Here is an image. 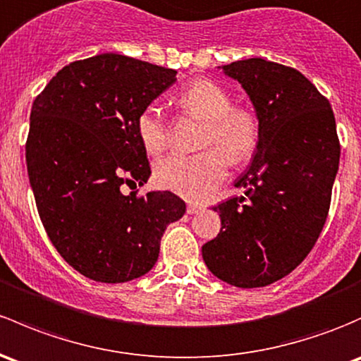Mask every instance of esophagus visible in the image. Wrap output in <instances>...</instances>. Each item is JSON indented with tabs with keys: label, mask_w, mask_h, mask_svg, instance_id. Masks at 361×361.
Returning <instances> with one entry per match:
<instances>
[{
	"label": "esophagus",
	"mask_w": 361,
	"mask_h": 361,
	"mask_svg": "<svg viewBox=\"0 0 361 361\" xmlns=\"http://www.w3.org/2000/svg\"><path fill=\"white\" fill-rule=\"evenodd\" d=\"M200 209H202V206H200V204H195V202H190L187 206L188 214H195V212H199Z\"/></svg>",
	"instance_id": "34e87169"
}]
</instances>
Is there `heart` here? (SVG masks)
Listing matches in <instances>:
<instances>
[{
	"label": "heart",
	"instance_id": "obj_1",
	"mask_svg": "<svg viewBox=\"0 0 361 361\" xmlns=\"http://www.w3.org/2000/svg\"><path fill=\"white\" fill-rule=\"evenodd\" d=\"M178 107L206 123L200 145L216 147L195 155L173 154L155 164L154 178L164 190L187 199H200L225 181L228 159L244 162L259 142V117L250 107L233 105L231 94L209 79H199L176 98ZM136 133L147 154L157 155L168 143V121L157 105L136 117ZM220 150L218 151L217 149Z\"/></svg>",
	"mask_w": 361,
	"mask_h": 361
}]
</instances>
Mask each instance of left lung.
I'll return each mask as SVG.
<instances>
[{
  "instance_id": "1",
  "label": "left lung",
  "mask_w": 361,
  "mask_h": 361,
  "mask_svg": "<svg viewBox=\"0 0 361 361\" xmlns=\"http://www.w3.org/2000/svg\"><path fill=\"white\" fill-rule=\"evenodd\" d=\"M247 91L261 135L252 164L219 212L218 237L202 245L207 268L252 289L287 276L313 249L327 219L341 145L327 98L299 71L264 59L223 67Z\"/></svg>"
}]
</instances>
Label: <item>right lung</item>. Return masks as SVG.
Instances as JSON below:
<instances>
[{
	"label": "right lung",
	"mask_w": 361,
	"mask_h": 361,
	"mask_svg": "<svg viewBox=\"0 0 361 361\" xmlns=\"http://www.w3.org/2000/svg\"><path fill=\"white\" fill-rule=\"evenodd\" d=\"M174 81L173 69L102 53L63 67L34 100L25 161L37 212L60 256L91 280L150 271L166 226L187 209L168 190L121 192L149 180L136 117Z\"/></svg>",
	"instance_id": "obj_1"
}]
</instances>
